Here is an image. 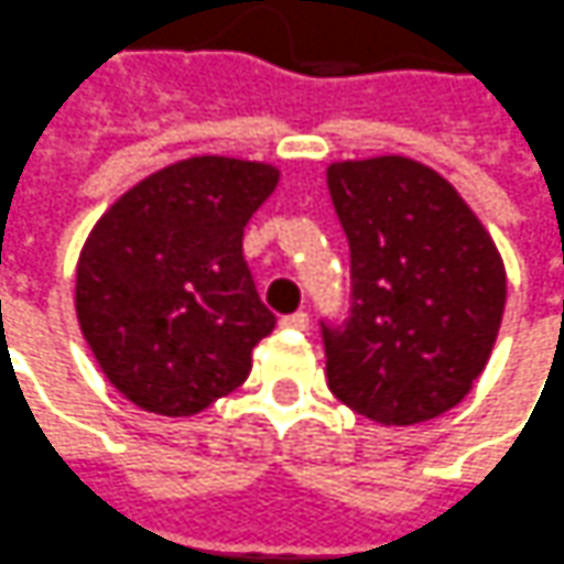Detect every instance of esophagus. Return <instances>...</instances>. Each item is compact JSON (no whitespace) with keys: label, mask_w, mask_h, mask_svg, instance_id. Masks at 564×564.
<instances>
[{"label":"esophagus","mask_w":564,"mask_h":564,"mask_svg":"<svg viewBox=\"0 0 564 564\" xmlns=\"http://www.w3.org/2000/svg\"><path fill=\"white\" fill-rule=\"evenodd\" d=\"M282 328H294V332H307L310 328V316L304 310H297V313H289V316H282Z\"/></svg>","instance_id":"esophagus-1"}]
</instances>
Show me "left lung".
<instances>
[{"label": "left lung", "instance_id": "1", "mask_svg": "<svg viewBox=\"0 0 564 564\" xmlns=\"http://www.w3.org/2000/svg\"><path fill=\"white\" fill-rule=\"evenodd\" d=\"M350 245V310L319 323L332 394L379 425L453 410L485 372L506 307L494 238L432 167L384 154L328 167Z\"/></svg>", "mask_w": 564, "mask_h": 564}]
</instances>
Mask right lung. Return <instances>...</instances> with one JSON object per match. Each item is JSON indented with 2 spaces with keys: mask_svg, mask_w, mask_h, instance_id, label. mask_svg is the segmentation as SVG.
Instances as JSON below:
<instances>
[{
  "mask_svg": "<svg viewBox=\"0 0 564 564\" xmlns=\"http://www.w3.org/2000/svg\"><path fill=\"white\" fill-rule=\"evenodd\" d=\"M279 170L202 154L151 173L89 232L77 319L101 372L135 406L195 415L236 391L275 326L241 254Z\"/></svg>",
  "mask_w": 564,
  "mask_h": 564,
  "instance_id": "1",
  "label": "right lung"
}]
</instances>
